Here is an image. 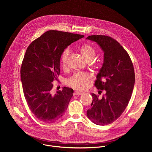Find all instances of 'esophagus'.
<instances>
[{
    "instance_id": "esophagus-1",
    "label": "esophagus",
    "mask_w": 152,
    "mask_h": 152,
    "mask_svg": "<svg viewBox=\"0 0 152 152\" xmlns=\"http://www.w3.org/2000/svg\"><path fill=\"white\" fill-rule=\"evenodd\" d=\"M83 92H80V91H75V92L74 93V95H83Z\"/></svg>"
}]
</instances>
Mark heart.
<instances>
[{"label":"heart","mask_w":152,"mask_h":152,"mask_svg":"<svg viewBox=\"0 0 152 152\" xmlns=\"http://www.w3.org/2000/svg\"><path fill=\"white\" fill-rule=\"evenodd\" d=\"M81 53L84 58L87 61H90L94 59L95 56V51L94 48L90 45L84 44L81 47ZM70 54V48H65L63 51L60 57V63L63 68H65L66 62ZM91 79L89 74L77 72L69 77L66 83L69 86L74 89L83 90L87 87L89 82Z\"/></svg>","instance_id":"obj_1"}]
</instances>
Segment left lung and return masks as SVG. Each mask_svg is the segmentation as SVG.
Instances as JSON below:
<instances>
[{
	"label": "left lung",
	"instance_id": "left-lung-1",
	"mask_svg": "<svg viewBox=\"0 0 152 152\" xmlns=\"http://www.w3.org/2000/svg\"><path fill=\"white\" fill-rule=\"evenodd\" d=\"M86 39L96 42L104 53L95 86L106 91L102 98L91 94L93 100L87 116L96 125H107L116 121L128 105L135 81L134 68L129 54L116 40L102 35Z\"/></svg>",
	"mask_w": 152,
	"mask_h": 152
}]
</instances>
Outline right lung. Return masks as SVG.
<instances>
[{
	"label": "right lung",
	"instance_id": "1",
	"mask_svg": "<svg viewBox=\"0 0 152 152\" xmlns=\"http://www.w3.org/2000/svg\"><path fill=\"white\" fill-rule=\"evenodd\" d=\"M84 36L49 30L27 48L20 77L25 99L31 112L40 121L53 123L65 113L74 91L68 87L52 94L53 84L60 74L63 51Z\"/></svg>",
	"mask_w": 152,
	"mask_h": 152
}]
</instances>
